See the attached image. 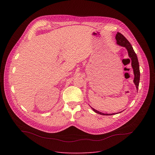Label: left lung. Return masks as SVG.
Returning a JSON list of instances; mask_svg holds the SVG:
<instances>
[{"label":"left lung","mask_w":155,"mask_h":155,"mask_svg":"<svg viewBox=\"0 0 155 155\" xmlns=\"http://www.w3.org/2000/svg\"><path fill=\"white\" fill-rule=\"evenodd\" d=\"M115 38L117 40V43L118 45L125 47L127 50L128 55L131 59V65H132V69H133V71H134V82L136 86L137 90H138L139 81H140V70H139V61H138L137 55H136L135 51H134L133 48H132L129 41L125 38V37L123 34H121L120 32H117ZM92 109L96 113L100 114V115H112L115 114H103V113H101V112L97 111V110H96L93 108H92Z\"/></svg>","instance_id":"8db88e82"}]
</instances>
